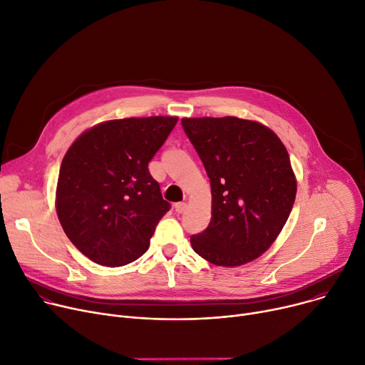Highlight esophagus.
<instances>
[{
    "label": "esophagus",
    "mask_w": 365,
    "mask_h": 365,
    "mask_svg": "<svg viewBox=\"0 0 365 365\" xmlns=\"http://www.w3.org/2000/svg\"><path fill=\"white\" fill-rule=\"evenodd\" d=\"M186 208H187V204H186V202H178V204L175 205V210H176V212H179V214L185 212Z\"/></svg>",
    "instance_id": "1"
}]
</instances>
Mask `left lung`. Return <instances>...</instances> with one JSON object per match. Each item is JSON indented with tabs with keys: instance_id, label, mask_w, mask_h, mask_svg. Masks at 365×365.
I'll return each instance as SVG.
<instances>
[{
	"instance_id": "1",
	"label": "left lung",
	"mask_w": 365,
	"mask_h": 365,
	"mask_svg": "<svg viewBox=\"0 0 365 365\" xmlns=\"http://www.w3.org/2000/svg\"><path fill=\"white\" fill-rule=\"evenodd\" d=\"M211 183V222L190 237L220 267L257 259L277 239L297 197V178L280 138L254 120L182 118Z\"/></svg>"
}]
</instances>
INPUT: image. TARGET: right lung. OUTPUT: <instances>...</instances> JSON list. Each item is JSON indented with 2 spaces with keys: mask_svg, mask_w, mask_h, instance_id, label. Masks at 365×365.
Returning a JSON list of instances; mask_svg holds the SVG:
<instances>
[{
  "mask_svg": "<svg viewBox=\"0 0 365 365\" xmlns=\"http://www.w3.org/2000/svg\"><path fill=\"white\" fill-rule=\"evenodd\" d=\"M176 123L172 115L108 120L70 145L56 210L71 244L91 261L120 267L147 252L170 210L148 163Z\"/></svg>",
  "mask_w": 365,
  "mask_h": 365,
  "instance_id": "obj_1",
  "label": "right lung"
}]
</instances>
